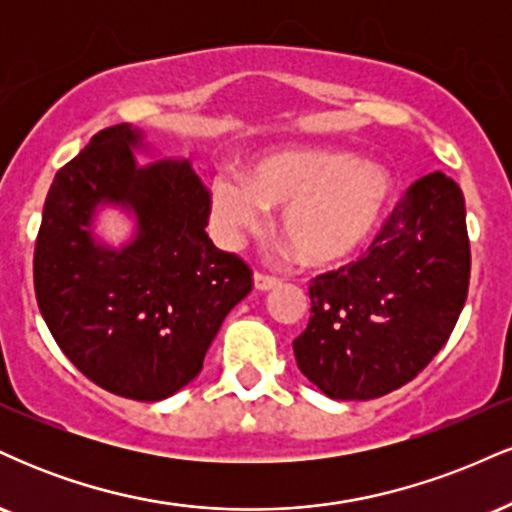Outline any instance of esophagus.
Listing matches in <instances>:
<instances>
[{
	"label": "esophagus",
	"mask_w": 512,
	"mask_h": 512,
	"mask_svg": "<svg viewBox=\"0 0 512 512\" xmlns=\"http://www.w3.org/2000/svg\"><path fill=\"white\" fill-rule=\"evenodd\" d=\"M276 284H279V279H276V276H269V274H262V272L255 274V289L257 291H272Z\"/></svg>",
	"instance_id": "1"
}]
</instances>
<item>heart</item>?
<instances>
[{"instance_id":"b5f03b06","label":"heart","mask_w":512,"mask_h":512,"mask_svg":"<svg viewBox=\"0 0 512 512\" xmlns=\"http://www.w3.org/2000/svg\"><path fill=\"white\" fill-rule=\"evenodd\" d=\"M211 204L228 238L260 231L267 209H281L279 231L308 267H332L366 245L383 216L392 182L383 166L344 151L272 154L248 170L211 178Z\"/></svg>"}]
</instances>
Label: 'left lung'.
I'll return each mask as SVG.
<instances>
[{
	"mask_svg": "<svg viewBox=\"0 0 512 512\" xmlns=\"http://www.w3.org/2000/svg\"><path fill=\"white\" fill-rule=\"evenodd\" d=\"M469 267L460 185L428 173L361 260L310 281L308 327L293 339L301 373L332 399H375L407 385L455 330Z\"/></svg>",
	"mask_w": 512,
	"mask_h": 512,
	"instance_id": "8db88e82",
	"label": "left lung"
}]
</instances>
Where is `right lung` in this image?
Wrapping results in <instances>:
<instances>
[{"label": "right lung", "mask_w": 512, "mask_h": 512, "mask_svg": "<svg viewBox=\"0 0 512 512\" xmlns=\"http://www.w3.org/2000/svg\"><path fill=\"white\" fill-rule=\"evenodd\" d=\"M144 132L101 129L57 170L33 255L35 298L64 356L113 395L158 402L202 370L223 317L252 291L250 267L204 231L211 197L190 163L137 166ZM98 206L138 231L120 251L92 236Z\"/></svg>", "instance_id": "right-lung-1"}]
</instances>
